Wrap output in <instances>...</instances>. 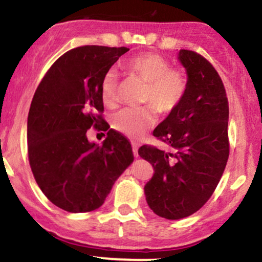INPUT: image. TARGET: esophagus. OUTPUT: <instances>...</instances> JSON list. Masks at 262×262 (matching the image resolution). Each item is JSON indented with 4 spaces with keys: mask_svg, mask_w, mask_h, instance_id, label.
Returning <instances> with one entry per match:
<instances>
[{
    "mask_svg": "<svg viewBox=\"0 0 262 262\" xmlns=\"http://www.w3.org/2000/svg\"><path fill=\"white\" fill-rule=\"evenodd\" d=\"M132 151H134L135 157H139V146H137V143L132 142Z\"/></svg>",
    "mask_w": 262,
    "mask_h": 262,
    "instance_id": "34e87169",
    "label": "esophagus"
}]
</instances>
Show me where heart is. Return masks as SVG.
<instances>
[{
  "label": "heart",
  "instance_id": "heart-1",
  "mask_svg": "<svg viewBox=\"0 0 262 262\" xmlns=\"http://www.w3.org/2000/svg\"><path fill=\"white\" fill-rule=\"evenodd\" d=\"M122 68L131 79L145 84L141 104L148 106L119 111L113 117V127L130 139H140L155 125L154 108L161 115H169L177 110L187 94L188 79L183 72L172 69L169 61L156 53L135 55L126 60ZM100 96L105 106H116L119 81L114 73L108 72L102 78Z\"/></svg>",
  "mask_w": 262,
  "mask_h": 262
}]
</instances>
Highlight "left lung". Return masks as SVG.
Listing matches in <instances>:
<instances>
[{
    "label": "left lung",
    "mask_w": 262,
    "mask_h": 262,
    "mask_svg": "<svg viewBox=\"0 0 262 262\" xmlns=\"http://www.w3.org/2000/svg\"><path fill=\"white\" fill-rule=\"evenodd\" d=\"M178 59L187 70V94L154 131L173 152L148 145L139 149L155 170L145 186L147 204L169 220L201 209L218 186L229 158V104L218 72L193 51L181 49Z\"/></svg>",
    "instance_id": "8db88e82"
}]
</instances>
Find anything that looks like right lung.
Wrapping results in <instances>:
<instances>
[{
  "label": "right lung",
  "mask_w": 262,
  "mask_h": 262,
  "mask_svg": "<svg viewBox=\"0 0 262 262\" xmlns=\"http://www.w3.org/2000/svg\"><path fill=\"white\" fill-rule=\"evenodd\" d=\"M126 47L84 46L54 61L38 85L27 122L28 160L44 195L69 213L98 209L134 162L128 140L102 119L100 85ZM90 127L108 130L101 146Z\"/></svg>",
  "instance_id": "1"
}]
</instances>
